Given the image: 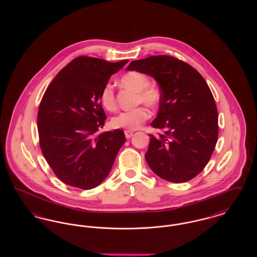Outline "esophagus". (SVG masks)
<instances>
[{
    "label": "esophagus",
    "instance_id": "obj_1",
    "mask_svg": "<svg viewBox=\"0 0 257 257\" xmlns=\"http://www.w3.org/2000/svg\"><path fill=\"white\" fill-rule=\"evenodd\" d=\"M124 133H125V137H126V139H130V138L134 135V132H133V131H129V130H126Z\"/></svg>",
    "mask_w": 257,
    "mask_h": 257
}]
</instances>
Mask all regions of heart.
I'll list each match as a JSON object with an SVG mask.
<instances>
[{
    "mask_svg": "<svg viewBox=\"0 0 257 257\" xmlns=\"http://www.w3.org/2000/svg\"><path fill=\"white\" fill-rule=\"evenodd\" d=\"M120 85L123 87L132 89L138 92L137 103H144L150 108H154L161 100V90L155 85H151L147 75L138 71H130L123 75L120 79ZM100 101L107 110H115L116 100L112 86L110 84L105 85L100 93ZM150 117V111L145 106L138 107L134 110H124L116 114L111 119V125L114 128H123L129 131L137 130Z\"/></svg>",
    "mask_w": 257,
    "mask_h": 257,
    "instance_id": "b5f03b06",
    "label": "heart"
}]
</instances>
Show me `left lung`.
I'll return each mask as SVG.
<instances>
[{
	"instance_id": "obj_1",
	"label": "left lung",
	"mask_w": 257,
	"mask_h": 257,
	"mask_svg": "<svg viewBox=\"0 0 257 257\" xmlns=\"http://www.w3.org/2000/svg\"><path fill=\"white\" fill-rule=\"evenodd\" d=\"M126 70L153 77L162 94L150 125L164 133L149 135L148 166L170 182L193 179L207 165L218 141V110L207 83L188 63L165 55L131 61Z\"/></svg>"
}]
</instances>
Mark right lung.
<instances>
[{"label": "right lung", "mask_w": 257, "mask_h": 257, "mask_svg": "<svg viewBox=\"0 0 257 257\" xmlns=\"http://www.w3.org/2000/svg\"><path fill=\"white\" fill-rule=\"evenodd\" d=\"M128 61L81 56L63 67L47 87L37 113L39 146L63 183L90 190L110 173L125 135L115 129L95 136L107 119L100 93L110 76Z\"/></svg>", "instance_id": "right-lung-1"}]
</instances>
